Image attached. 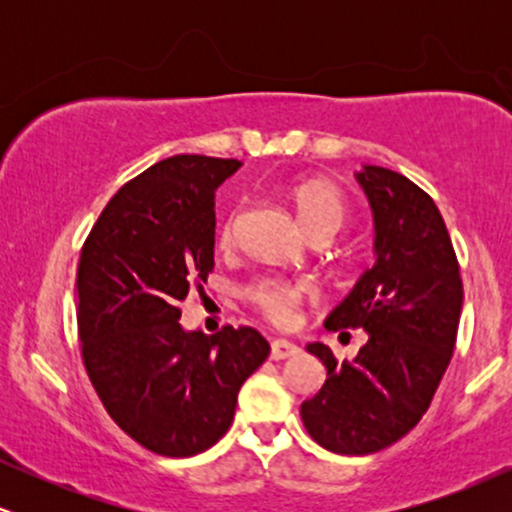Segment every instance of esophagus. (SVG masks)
Here are the masks:
<instances>
[{"label":"esophagus","mask_w":512,"mask_h":512,"mask_svg":"<svg viewBox=\"0 0 512 512\" xmlns=\"http://www.w3.org/2000/svg\"><path fill=\"white\" fill-rule=\"evenodd\" d=\"M298 351H301V349H298L296 344L286 342V339H274V342H272V358H274V361H284V358L296 356Z\"/></svg>","instance_id":"34e87169"}]
</instances>
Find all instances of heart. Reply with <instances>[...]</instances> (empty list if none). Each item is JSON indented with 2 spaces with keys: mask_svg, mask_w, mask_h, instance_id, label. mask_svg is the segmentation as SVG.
I'll return each mask as SVG.
<instances>
[{
  "mask_svg": "<svg viewBox=\"0 0 512 512\" xmlns=\"http://www.w3.org/2000/svg\"><path fill=\"white\" fill-rule=\"evenodd\" d=\"M293 202H296L298 216H301L305 231L315 233L322 231V228H330V231L337 233V228L342 226L344 219V204L339 192L334 190L330 182L313 180L303 182L301 187L293 190ZM238 216L240 211H231L226 216L219 228V243L231 245L236 240V228H238ZM248 298L257 305V310H262L264 315L272 322H289L293 313H296V305L308 298L310 289L301 281H289L279 279V276H262V279H255L245 289Z\"/></svg>",
  "mask_w": 512,
  "mask_h": 512,
  "instance_id": "b5f03b06",
  "label": "heart"
}]
</instances>
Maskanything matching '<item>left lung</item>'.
<instances>
[{
	"mask_svg": "<svg viewBox=\"0 0 512 512\" xmlns=\"http://www.w3.org/2000/svg\"><path fill=\"white\" fill-rule=\"evenodd\" d=\"M373 214V267L327 315V330L363 327L354 361L330 346L305 349L327 380L301 404L305 431L339 455H370L421 421L455 349L462 313L460 264L443 216L421 187L390 168L356 173Z\"/></svg>",
	"mask_w": 512,
	"mask_h": 512,
	"instance_id": "1",
	"label": "left lung"
}]
</instances>
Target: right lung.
Segmentation results:
<instances>
[{
  "label": "right lung",
  "instance_id": "add662e5",
  "mask_svg": "<svg viewBox=\"0 0 512 512\" xmlns=\"http://www.w3.org/2000/svg\"><path fill=\"white\" fill-rule=\"evenodd\" d=\"M243 163L182 154L117 190L76 269L81 356L105 411L166 457L209 450L236 414L245 380L267 361L252 327L187 332L178 303L214 267V195Z\"/></svg>",
  "mask_w": 512,
  "mask_h": 512
}]
</instances>
